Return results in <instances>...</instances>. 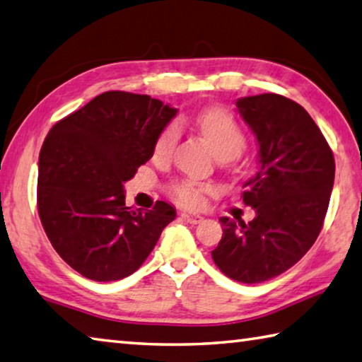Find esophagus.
I'll list each match as a JSON object with an SVG mask.
<instances>
[{"instance_id":"34e87169","label":"esophagus","mask_w":362,"mask_h":362,"mask_svg":"<svg viewBox=\"0 0 362 362\" xmlns=\"http://www.w3.org/2000/svg\"><path fill=\"white\" fill-rule=\"evenodd\" d=\"M181 217L186 222H189V223H200L202 221H203V216H200V214H197V213H182L181 214Z\"/></svg>"}]
</instances>
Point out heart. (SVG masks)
Masks as SVG:
<instances>
[{"label":"heart","instance_id":"heart-1","mask_svg":"<svg viewBox=\"0 0 362 362\" xmlns=\"http://www.w3.org/2000/svg\"><path fill=\"white\" fill-rule=\"evenodd\" d=\"M195 121L217 159L231 160L241 154L245 146V134L240 122L228 110H225L223 107H209L206 110L200 112ZM178 135L180 124L176 121L163 127L154 143V158L167 159L173 151ZM208 190V186L194 181H180L170 187V192L176 200L184 204H190V206L199 204L202 202V195Z\"/></svg>","mask_w":362,"mask_h":362}]
</instances>
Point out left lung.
<instances>
[{"mask_svg":"<svg viewBox=\"0 0 362 362\" xmlns=\"http://www.w3.org/2000/svg\"><path fill=\"white\" fill-rule=\"evenodd\" d=\"M258 143V172L244 182L249 223L221 217L222 240L211 252L225 276L260 284L291 268L323 227L336 163L328 141L304 108L274 93L236 100Z\"/></svg>","mask_w":362,"mask_h":362,"instance_id":"left-lung-1","label":"left lung"}]
</instances>
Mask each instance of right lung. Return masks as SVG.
I'll use <instances>...</instances> for the list:
<instances>
[{
    "instance_id": "add662e5",
    "label": "right lung",
    "mask_w": 362,
    "mask_h": 362,
    "mask_svg": "<svg viewBox=\"0 0 362 362\" xmlns=\"http://www.w3.org/2000/svg\"><path fill=\"white\" fill-rule=\"evenodd\" d=\"M178 110L145 94L107 91L54 124L39 154L37 209L58 255L96 282L119 281L151 254L176 209L126 206L124 182L153 158Z\"/></svg>"
}]
</instances>
